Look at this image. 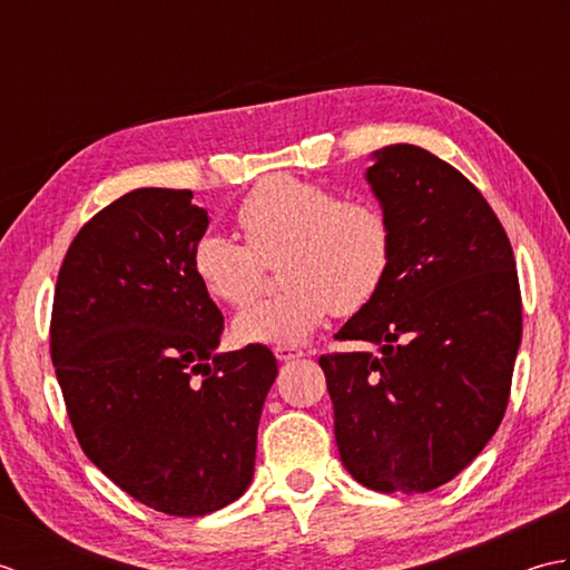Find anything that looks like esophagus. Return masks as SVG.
<instances>
[{
    "label": "esophagus",
    "instance_id": "1",
    "mask_svg": "<svg viewBox=\"0 0 570 570\" xmlns=\"http://www.w3.org/2000/svg\"><path fill=\"white\" fill-rule=\"evenodd\" d=\"M274 355L282 360V362H292V360H298V357H304L306 353L304 350H298V347H288V345H278V347H274Z\"/></svg>",
    "mask_w": 570,
    "mask_h": 570
}]
</instances>
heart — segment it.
I'll return each instance as SVG.
<instances>
[{
    "mask_svg": "<svg viewBox=\"0 0 570 570\" xmlns=\"http://www.w3.org/2000/svg\"><path fill=\"white\" fill-rule=\"evenodd\" d=\"M245 242L208 233L193 247V274L210 298L247 306L278 264L284 284L242 311L239 343L298 345L337 313L350 316L380 294L392 264V227L380 205L341 198L313 180L278 174L259 180L235 210Z\"/></svg>",
    "mask_w": 570,
    "mask_h": 570,
    "instance_id": "1",
    "label": "heart"
}]
</instances>
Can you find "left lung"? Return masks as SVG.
<instances>
[{"label":"left lung","mask_w":570,"mask_h":570,"mask_svg":"<svg viewBox=\"0 0 570 570\" xmlns=\"http://www.w3.org/2000/svg\"><path fill=\"white\" fill-rule=\"evenodd\" d=\"M367 180L392 227L380 294L321 355L335 443L360 485L429 492L470 465L502 423L522 343V292L498 215L431 151L392 144Z\"/></svg>","instance_id":"1"}]
</instances>
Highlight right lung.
Masks as SVG:
<instances>
[{
	"label": "right lung",
	"mask_w": 570,
	"mask_h": 570,
	"mask_svg": "<svg viewBox=\"0 0 570 570\" xmlns=\"http://www.w3.org/2000/svg\"><path fill=\"white\" fill-rule=\"evenodd\" d=\"M208 213L137 188L92 215L60 264L51 360L76 439L156 512L203 517L249 488L276 357L215 355L225 318L193 274Z\"/></svg>",
	"instance_id": "right-lung-1"
}]
</instances>
